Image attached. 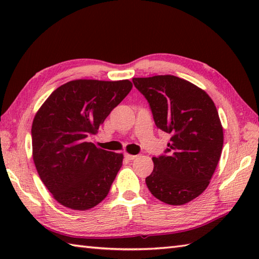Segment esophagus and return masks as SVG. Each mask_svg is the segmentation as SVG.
Returning <instances> with one entry per match:
<instances>
[{
  "label": "esophagus",
  "instance_id": "1",
  "mask_svg": "<svg viewBox=\"0 0 259 259\" xmlns=\"http://www.w3.org/2000/svg\"><path fill=\"white\" fill-rule=\"evenodd\" d=\"M124 157H125L126 159H128V160H135V159L137 158V156H135V155H130V153H125Z\"/></svg>",
  "mask_w": 259,
  "mask_h": 259
}]
</instances>
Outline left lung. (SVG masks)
I'll list each match as a JSON object with an SVG mask.
<instances>
[{"label":"left lung","mask_w":259,"mask_h":259,"mask_svg":"<svg viewBox=\"0 0 259 259\" xmlns=\"http://www.w3.org/2000/svg\"><path fill=\"white\" fill-rule=\"evenodd\" d=\"M150 104L157 128L171 135L167 155L153 157L146 178L157 199L180 206L206 190L221 159L224 131L205 90L175 75L134 78Z\"/></svg>","instance_id":"left-lung-1"}]
</instances>
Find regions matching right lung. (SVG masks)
Here are the masks:
<instances>
[{
	"mask_svg": "<svg viewBox=\"0 0 259 259\" xmlns=\"http://www.w3.org/2000/svg\"><path fill=\"white\" fill-rule=\"evenodd\" d=\"M131 89L129 80H73L54 90L37 110L31 130L33 161L62 206L88 210L109 194L123 155L85 139L98 133Z\"/></svg>",
	"mask_w": 259,
	"mask_h": 259,
	"instance_id": "add662e5",
	"label": "right lung"
}]
</instances>
